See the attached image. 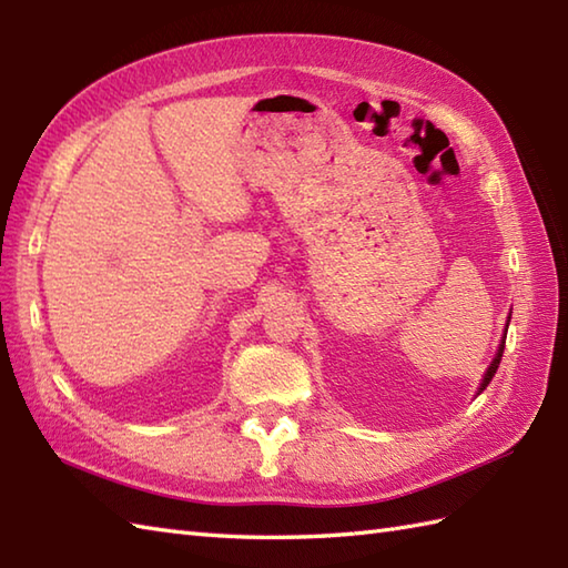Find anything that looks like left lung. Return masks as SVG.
Listing matches in <instances>:
<instances>
[{"instance_id":"8db88e82","label":"left lung","mask_w":568,"mask_h":568,"mask_svg":"<svg viewBox=\"0 0 568 568\" xmlns=\"http://www.w3.org/2000/svg\"><path fill=\"white\" fill-rule=\"evenodd\" d=\"M503 352H505V339L500 342V346H498V354H496V358H493V364L488 366V371H486V376H484V383H480V388H478V393H484V390L488 388V383L493 381V376H496V371H498V366H500V358H503Z\"/></svg>"}]
</instances>
